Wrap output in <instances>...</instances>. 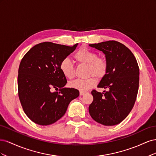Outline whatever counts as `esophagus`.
<instances>
[{
	"label": "esophagus",
	"mask_w": 156,
	"mask_h": 156,
	"mask_svg": "<svg viewBox=\"0 0 156 156\" xmlns=\"http://www.w3.org/2000/svg\"><path fill=\"white\" fill-rule=\"evenodd\" d=\"M85 94V92H80V96H83Z\"/></svg>",
	"instance_id": "esophagus-1"
}]
</instances>
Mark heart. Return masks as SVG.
I'll use <instances>...</instances> for the list:
<instances>
[{
    "label": "heart",
    "mask_w": 156,
    "mask_h": 156,
    "mask_svg": "<svg viewBox=\"0 0 156 156\" xmlns=\"http://www.w3.org/2000/svg\"><path fill=\"white\" fill-rule=\"evenodd\" d=\"M74 58L79 64H87L88 75H95L102 78L105 75L108 63L105 58L98 56L96 52L86 47H82L75 53ZM60 69L64 76L69 79L73 78L75 68L73 63L68 58H64L60 64ZM97 83V80L94 76L87 79H77L69 83L71 88L77 89L81 92H85L93 88Z\"/></svg>",
    "instance_id": "b5f03b06"
}]
</instances>
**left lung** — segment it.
I'll use <instances>...</instances> for the list:
<instances>
[{
  "label": "left lung",
  "instance_id": "8db88e82",
  "mask_svg": "<svg viewBox=\"0 0 156 156\" xmlns=\"http://www.w3.org/2000/svg\"><path fill=\"white\" fill-rule=\"evenodd\" d=\"M105 55L108 68L98 85L105 93L93 90L89 106L92 119L104 126L120 124L128 116L137 96L139 68L132 52L119 41L111 40L89 45Z\"/></svg>",
  "mask_w": 156,
  "mask_h": 156
}]
</instances>
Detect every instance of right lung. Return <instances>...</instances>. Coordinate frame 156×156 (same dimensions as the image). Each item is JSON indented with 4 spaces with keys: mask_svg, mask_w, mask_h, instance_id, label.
<instances>
[{
    "mask_svg": "<svg viewBox=\"0 0 156 156\" xmlns=\"http://www.w3.org/2000/svg\"><path fill=\"white\" fill-rule=\"evenodd\" d=\"M77 46L43 42L34 45L23 56L18 70V95L23 109L35 124L55 123L66 112L70 101L79 91L64 88L67 80L60 64ZM53 89L57 92H52Z\"/></svg>",
    "mask_w": 156,
    "mask_h": 156,
    "instance_id": "1",
    "label": "right lung"
}]
</instances>
